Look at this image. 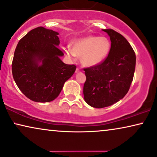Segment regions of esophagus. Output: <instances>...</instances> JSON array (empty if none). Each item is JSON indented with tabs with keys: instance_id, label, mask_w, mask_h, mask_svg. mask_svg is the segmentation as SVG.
<instances>
[{
	"instance_id": "1",
	"label": "esophagus",
	"mask_w": 157,
	"mask_h": 157,
	"mask_svg": "<svg viewBox=\"0 0 157 157\" xmlns=\"http://www.w3.org/2000/svg\"><path fill=\"white\" fill-rule=\"evenodd\" d=\"M80 71H81V70H80V69H79L78 68H76V74H77V73L80 72Z\"/></svg>"
}]
</instances>
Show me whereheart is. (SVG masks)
<instances>
[{"label":"heart","instance_id":"obj_1","mask_svg":"<svg viewBox=\"0 0 157 157\" xmlns=\"http://www.w3.org/2000/svg\"><path fill=\"white\" fill-rule=\"evenodd\" d=\"M110 50V42L104 36H87L73 42V50L67 48L68 56L81 57V62L84 66H97L105 60Z\"/></svg>","mask_w":157,"mask_h":157}]
</instances>
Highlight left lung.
<instances>
[{
	"mask_svg": "<svg viewBox=\"0 0 157 157\" xmlns=\"http://www.w3.org/2000/svg\"><path fill=\"white\" fill-rule=\"evenodd\" d=\"M110 37L107 58L97 66L83 68L84 100L95 108H103L123 99L133 81L136 54L128 40L113 29H102Z\"/></svg>",
	"mask_w": 157,
	"mask_h": 157,
	"instance_id": "obj_1",
	"label": "left lung"
}]
</instances>
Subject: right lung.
Instances as JSON below:
<instances>
[{"label":"right lung","instance_id":"1","mask_svg":"<svg viewBox=\"0 0 157 157\" xmlns=\"http://www.w3.org/2000/svg\"><path fill=\"white\" fill-rule=\"evenodd\" d=\"M58 33L39 26L19 40L12 61L14 81L25 96L36 102L58 97L66 81L74 74L75 65L64 63L58 48Z\"/></svg>","mask_w":157,"mask_h":157}]
</instances>
